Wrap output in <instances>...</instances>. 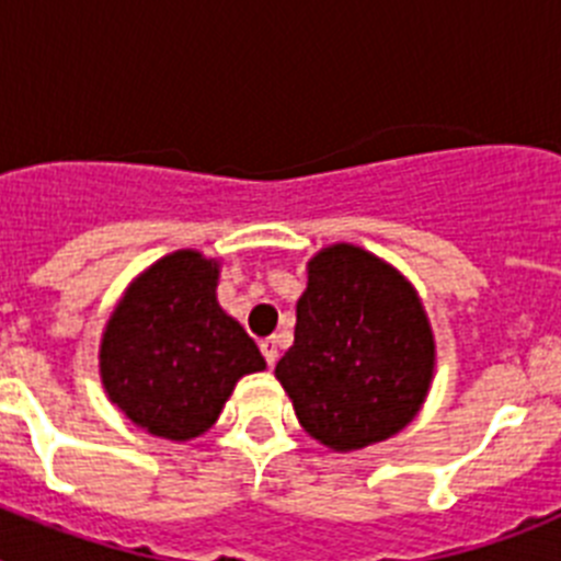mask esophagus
<instances>
[{
    "label": "esophagus",
    "mask_w": 561,
    "mask_h": 561,
    "mask_svg": "<svg viewBox=\"0 0 561 561\" xmlns=\"http://www.w3.org/2000/svg\"><path fill=\"white\" fill-rule=\"evenodd\" d=\"M257 348H261V354H264V359H266V365H275L277 362V340L275 336H266V340H261L257 342Z\"/></svg>",
    "instance_id": "34e87169"
}]
</instances>
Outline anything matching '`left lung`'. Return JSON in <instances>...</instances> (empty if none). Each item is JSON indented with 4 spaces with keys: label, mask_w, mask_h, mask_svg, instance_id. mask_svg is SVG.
<instances>
[{
    "label": "left lung",
    "mask_w": 561,
    "mask_h": 561,
    "mask_svg": "<svg viewBox=\"0 0 561 561\" xmlns=\"http://www.w3.org/2000/svg\"><path fill=\"white\" fill-rule=\"evenodd\" d=\"M433 362L427 314L399 272L351 244L311 257L295 345L275 368L311 438L348 453L396 435L419 413Z\"/></svg>",
    "instance_id": "8db88e82"
}]
</instances>
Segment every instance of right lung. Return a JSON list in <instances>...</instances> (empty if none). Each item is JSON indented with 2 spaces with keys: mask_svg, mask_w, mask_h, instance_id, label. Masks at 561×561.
<instances>
[{
  "mask_svg": "<svg viewBox=\"0 0 561 561\" xmlns=\"http://www.w3.org/2000/svg\"><path fill=\"white\" fill-rule=\"evenodd\" d=\"M219 266L182 250L142 272L101 342L108 399L151 435L187 440L219 419L244 374L266 362L216 304Z\"/></svg>",
  "mask_w": 561,
  "mask_h": 561,
  "instance_id": "add662e5",
  "label": "right lung"
}]
</instances>
